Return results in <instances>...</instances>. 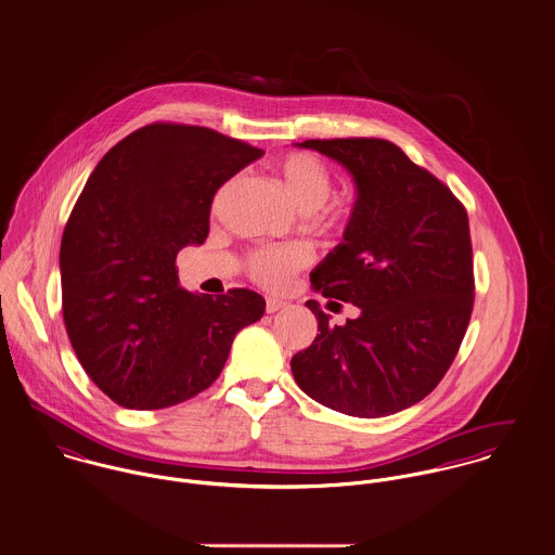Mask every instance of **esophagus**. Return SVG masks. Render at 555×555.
I'll use <instances>...</instances> for the list:
<instances>
[{"label":"esophagus","mask_w":555,"mask_h":555,"mask_svg":"<svg viewBox=\"0 0 555 555\" xmlns=\"http://www.w3.org/2000/svg\"><path fill=\"white\" fill-rule=\"evenodd\" d=\"M286 304L282 301V299H275V297H267V306H264V310H267V314H275L278 310H282Z\"/></svg>","instance_id":"esophagus-1"}]
</instances>
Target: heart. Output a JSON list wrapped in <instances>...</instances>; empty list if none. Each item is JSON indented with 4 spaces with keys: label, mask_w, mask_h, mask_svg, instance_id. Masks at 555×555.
Instances as JSON below:
<instances>
[{
    "label": "heart",
    "mask_w": 555,
    "mask_h": 555,
    "mask_svg": "<svg viewBox=\"0 0 555 555\" xmlns=\"http://www.w3.org/2000/svg\"><path fill=\"white\" fill-rule=\"evenodd\" d=\"M275 172L293 205L304 214L318 211L333 192V172L314 154H286L275 162ZM310 260L312 251L306 245L262 247L249 256L247 271L258 284L273 288L306 267Z\"/></svg>",
    "instance_id": "1"
}]
</instances>
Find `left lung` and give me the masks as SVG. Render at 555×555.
<instances>
[{"label":"left lung","mask_w":555,"mask_h":555,"mask_svg":"<svg viewBox=\"0 0 555 555\" xmlns=\"http://www.w3.org/2000/svg\"><path fill=\"white\" fill-rule=\"evenodd\" d=\"M341 164L357 201L341 243L310 273L359 317L331 326L291 359L304 393L348 416L396 414L429 396L451 367L475 304L468 214L453 192L391 141H304ZM339 306L328 301L326 306Z\"/></svg>","instance_id":"8db88e82"}]
</instances>
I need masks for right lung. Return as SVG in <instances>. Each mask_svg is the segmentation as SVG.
Instances as JSON below:
<instances>
[{
  "label": "right lung",
  "mask_w": 555,
  "mask_h": 555,
  "mask_svg": "<svg viewBox=\"0 0 555 555\" xmlns=\"http://www.w3.org/2000/svg\"><path fill=\"white\" fill-rule=\"evenodd\" d=\"M260 156L209 128L152 124L89 175L62 237V310L82 370L115 403L158 410L198 396L264 314L258 293L196 295L175 269L179 249L207 238L218 188Z\"/></svg>",
  "instance_id": "1"
}]
</instances>
